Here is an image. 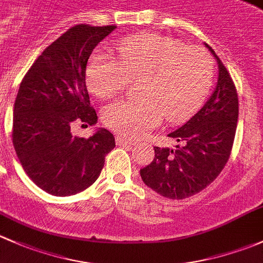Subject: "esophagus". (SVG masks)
I'll list each match as a JSON object with an SVG mask.
<instances>
[{
  "mask_svg": "<svg viewBox=\"0 0 263 263\" xmlns=\"http://www.w3.org/2000/svg\"><path fill=\"white\" fill-rule=\"evenodd\" d=\"M137 143V140L134 139H126V138L121 137L116 138V144H118L119 147H129V145H135Z\"/></svg>",
  "mask_w": 263,
  "mask_h": 263,
  "instance_id": "obj_1",
  "label": "esophagus"
}]
</instances>
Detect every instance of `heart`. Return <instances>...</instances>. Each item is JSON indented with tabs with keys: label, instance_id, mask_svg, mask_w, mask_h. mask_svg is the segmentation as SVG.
Segmentation results:
<instances>
[{
	"label": "heart",
	"instance_id": "b5f03b06",
	"mask_svg": "<svg viewBox=\"0 0 263 263\" xmlns=\"http://www.w3.org/2000/svg\"><path fill=\"white\" fill-rule=\"evenodd\" d=\"M119 61L96 51L87 64V83L100 97H112L138 81L137 99H124L102 111L105 125L125 137H140L161 124L192 115L213 83L214 61L206 50L158 34L135 35L118 45Z\"/></svg>",
	"mask_w": 263,
	"mask_h": 263
}]
</instances>
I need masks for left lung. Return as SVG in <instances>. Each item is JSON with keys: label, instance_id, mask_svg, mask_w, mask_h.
<instances>
[{"label": "left lung", "instance_id": "1", "mask_svg": "<svg viewBox=\"0 0 263 263\" xmlns=\"http://www.w3.org/2000/svg\"><path fill=\"white\" fill-rule=\"evenodd\" d=\"M218 63V82L204 106L181 128L170 133L175 148L154 147V159L140 170L143 182L157 194L182 200L213 182L231 156L238 121V95L231 74Z\"/></svg>", "mask_w": 263, "mask_h": 263}]
</instances>
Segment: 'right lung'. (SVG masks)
<instances>
[{
	"mask_svg": "<svg viewBox=\"0 0 263 263\" xmlns=\"http://www.w3.org/2000/svg\"><path fill=\"white\" fill-rule=\"evenodd\" d=\"M115 28L73 26L40 54L20 83L13 105V147L32 182L54 196L90 187L115 147L107 129H96L88 138L71 132L74 123H97L86 66L92 50Z\"/></svg>",
	"mask_w": 263,
	"mask_h": 263,
	"instance_id": "right-lung-1",
	"label": "right lung"
}]
</instances>
